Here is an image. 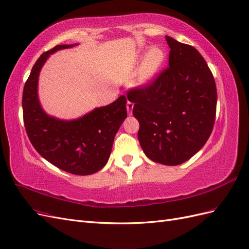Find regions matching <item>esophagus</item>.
<instances>
[{"mask_svg": "<svg viewBox=\"0 0 249 249\" xmlns=\"http://www.w3.org/2000/svg\"><path fill=\"white\" fill-rule=\"evenodd\" d=\"M126 107H127V111H128V115H131L132 113V108H133V103L128 101L126 104Z\"/></svg>", "mask_w": 249, "mask_h": 249, "instance_id": "esophagus-1", "label": "esophagus"}]
</instances>
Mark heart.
<instances>
[{"instance_id": "obj_1", "label": "heart", "mask_w": 249, "mask_h": 249, "mask_svg": "<svg viewBox=\"0 0 249 249\" xmlns=\"http://www.w3.org/2000/svg\"><path fill=\"white\" fill-rule=\"evenodd\" d=\"M164 60V53L159 48H153L149 52L146 59V73L148 76L152 75L159 69L160 63Z\"/></svg>"}]
</instances>
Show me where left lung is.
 I'll return each instance as SVG.
<instances>
[{"instance_id":"left-lung-1","label":"left lung","mask_w":249,"mask_h":249,"mask_svg":"<svg viewBox=\"0 0 249 249\" xmlns=\"http://www.w3.org/2000/svg\"><path fill=\"white\" fill-rule=\"evenodd\" d=\"M169 67L132 88L127 98L140 123L138 138L151 160L176 166L207 143L215 124L217 89L208 63L193 47L166 36Z\"/></svg>"}]
</instances>
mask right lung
<instances>
[{"instance_id":"right-lung-1","label":"right lung","mask_w":249,"mask_h":249,"mask_svg":"<svg viewBox=\"0 0 249 249\" xmlns=\"http://www.w3.org/2000/svg\"><path fill=\"white\" fill-rule=\"evenodd\" d=\"M73 45H58L42 53L33 66L23 91L24 125L31 144L42 158L63 171L89 175L107 162L121 124L127 117L126 97L94 109L75 121H61L46 115L37 98L41 67L50 54Z\"/></svg>"}]
</instances>
